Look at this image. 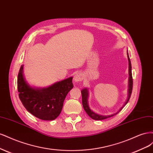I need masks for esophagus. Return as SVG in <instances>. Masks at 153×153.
I'll return each mask as SVG.
<instances>
[{"mask_svg": "<svg viewBox=\"0 0 153 153\" xmlns=\"http://www.w3.org/2000/svg\"><path fill=\"white\" fill-rule=\"evenodd\" d=\"M83 79V75L80 72L76 73L74 77V82H79Z\"/></svg>", "mask_w": 153, "mask_h": 153, "instance_id": "34e87169", "label": "esophagus"}]
</instances>
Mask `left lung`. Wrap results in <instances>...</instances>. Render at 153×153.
<instances>
[{"instance_id":"obj_1","label":"left lung","mask_w":153,"mask_h":153,"mask_svg":"<svg viewBox=\"0 0 153 153\" xmlns=\"http://www.w3.org/2000/svg\"><path fill=\"white\" fill-rule=\"evenodd\" d=\"M127 56H128V65H129V69H128V72H129V79H128V98L127 100L125 102V104L123 105L121 108L117 112L114 113V114H111V115H109V116H102V115H100L98 114L97 113L93 112L92 110H91V109L90 108L89 105H88V90L87 88H84L81 90V94H82V106L84 109L86 111V112L87 113V114L91 118H92L93 120H105L108 117H112L114 115H116L118 112H120L123 107H125V105L126 104V103L128 102L130 98L131 97V92H132V88H133V78H132V74H131V62L130 60V57L128 55V53L127 51Z\"/></svg>"}]
</instances>
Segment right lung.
Instances as JSON below:
<instances>
[{
  "instance_id": "1",
  "label": "right lung",
  "mask_w": 153,
  "mask_h": 153,
  "mask_svg": "<svg viewBox=\"0 0 153 153\" xmlns=\"http://www.w3.org/2000/svg\"><path fill=\"white\" fill-rule=\"evenodd\" d=\"M19 98L25 109L42 120H55L62 111L64 100L74 87L72 77L56 82L47 88H33L25 81L23 65L18 76Z\"/></svg>"
}]
</instances>
